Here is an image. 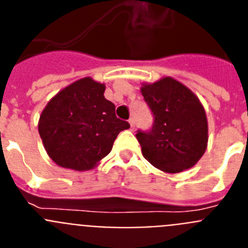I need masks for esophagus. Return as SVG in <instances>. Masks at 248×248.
Listing matches in <instances>:
<instances>
[{"instance_id":"34e87169","label":"esophagus","mask_w":248,"mask_h":248,"mask_svg":"<svg viewBox=\"0 0 248 248\" xmlns=\"http://www.w3.org/2000/svg\"><path fill=\"white\" fill-rule=\"evenodd\" d=\"M129 124H130V129H131V130H134V129H135L134 119H129Z\"/></svg>"}]
</instances>
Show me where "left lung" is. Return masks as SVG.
I'll use <instances>...</instances> for the list:
<instances>
[{
  "label": "left lung",
  "mask_w": 248,
  "mask_h": 248,
  "mask_svg": "<svg viewBox=\"0 0 248 248\" xmlns=\"http://www.w3.org/2000/svg\"><path fill=\"white\" fill-rule=\"evenodd\" d=\"M154 115L149 131L138 130L143 156L161 171L176 174L198 163L207 148V118L199 98L171 77L141 87Z\"/></svg>",
  "instance_id": "left-lung-1"
}]
</instances>
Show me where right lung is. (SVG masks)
Returning <instances> with one entry per match:
<instances>
[{"label": "right lung", "mask_w": 248, "mask_h": 248, "mask_svg": "<svg viewBox=\"0 0 248 248\" xmlns=\"http://www.w3.org/2000/svg\"><path fill=\"white\" fill-rule=\"evenodd\" d=\"M104 91V84L85 77L58 92L46 105L38 131L57 165L91 170L110 153L120 131L130 128L128 122L118 119L115 105L105 99Z\"/></svg>", "instance_id": "1"}]
</instances>
